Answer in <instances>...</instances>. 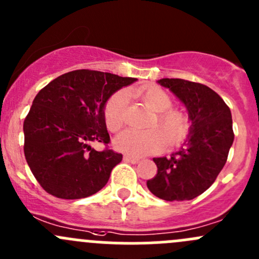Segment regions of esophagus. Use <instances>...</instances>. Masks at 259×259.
<instances>
[{"label": "esophagus", "instance_id": "obj_1", "mask_svg": "<svg viewBox=\"0 0 259 259\" xmlns=\"http://www.w3.org/2000/svg\"><path fill=\"white\" fill-rule=\"evenodd\" d=\"M124 160L127 161V163L138 164L140 161V159L139 158H135V156H132V155H124Z\"/></svg>", "mask_w": 259, "mask_h": 259}]
</instances>
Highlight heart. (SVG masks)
I'll list each match as a JSON object with an SVG mask.
<instances>
[{
	"label": "heart",
	"instance_id": "obj_1",
	"mask_svg": "<svg viewBox=\"0 0 259 259\" xmlns=\"http://www.w3.org/2000/svg\"><path fill=\"white\" fill-rule=\"evenodd\" d=\"M137 95L143 104L154 111L150 125H159V127H150L144 132L125 130L114 140V146L121 153L134 156L158 153L164 149L168 139L169 145H179L187 138L189 132V121L182 111L169 109L171 99L163 89L156 86H143L137 91ZM127 106V94L125 90L116 91L105 104L104 117L106 126L110 132H117L125 122ZM167 138H165V137Z\"/></svg>",
	"mask_w": 259,
	"mask_h": 259
}]
</instances>
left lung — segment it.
Here are the masks:
<instances>
[{"instance_id":"8db88e82","label":"left lung","mask_w":259,"mask_h":259,"mask_svg":"<svg viewBox=\"0 0 259 259\" xmlns=\"http://www.w3.org/2000/svg\"><path fill=\"white\" fill-rule=\"evenodd\" d=\"M185 106L190 121L184 144L170 156L154 158L158 173L148 180L149 190L169 202L190 200L214 183L234 140L231 109L208 86L183 79H160Z\"/></svg>"}]
</instances>
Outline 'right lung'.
Here are the masks:
<instances>
[{
	"label": "right lung",
	"mask_w": 259,
	"mask_h": 259,
	"mask_svg": "<svg viewBox=\"0 0 259 259\" xmlns=\"http://www.w3.org/2000/svg\"><path fill=\"white\" fill-rule=\"evenodd\" d=\"M110 72L75 70L49 82L23 122L26 161L41 187L56 198L81 199L103 189L121 154L108 144L104 108L113 94L135 82Z\"/></svg>",
	"instance_id": "add662e5"
}]
</instances>
